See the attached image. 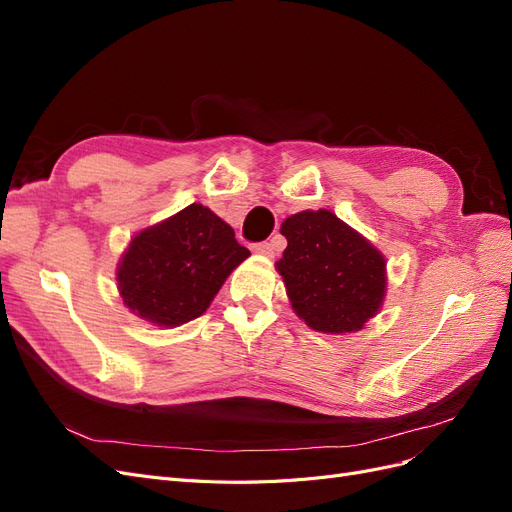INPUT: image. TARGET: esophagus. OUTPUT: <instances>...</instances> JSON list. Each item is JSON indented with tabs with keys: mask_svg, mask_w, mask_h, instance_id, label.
Masks as SVG:
<instances>
[{
	"mask_svg": "<svg viewBox=\"0 0 512 512\" xmlns=\"http://www.w3.org/2000/svg\"><path fill=\"white\" fill-rule=\"evenodd\" d=\"M252 250H254L256 254L273 256V252H275V245H273V241H262V243H254V245H252Z\"/></svg>",
	"mask_w": 512,
	"mask_h": 512,
	"instance_id": "1",
	"label": "esophagus"
}]
</instances>
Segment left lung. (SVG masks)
<instances>
[{
  "label": "left lung",
  "instance_id": "8db88e82",
  "mask_svg": "<svg viewBox=\"0 0 512 512\" xmlns=\"http://www.w3.org/2000/svg\"><path fill=\"white\" fill-rule=\"evenodd\" d=\"M288 241L277 260L294 312L320 333H352L378 314L384 258L327 209L301 211L282 224Z\"/></svg>",
  "mask_w": 512,
  "mask_h": 512
}]
</instances>
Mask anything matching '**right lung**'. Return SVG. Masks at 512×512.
<instances>
[{
  "label": "right lung",
  "instance_id": "obj_1",
  "mask_svg": "<svg viewBox=\"0 0 512 512\" xmlns=\"http://www.w3.org/2000/svg\"><path fill=\"white\" fill-rule=\"evenodd\" d=\"M247 256L235 230L194 203L132 239L117 271L119 292L136 316L179 327L205 312Z\"/></svg>",
  "mask_w": 512,
  "mask_h": 512
}]
</instances>
